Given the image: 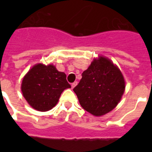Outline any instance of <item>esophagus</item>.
I'll use <instances>...</instances> for the list:
<instances>
[{"label": "esophagus", "instance_id": "obj_1", "mask_svg": "<svg viewBox=\"0 0 152 152\" xmlns=\"http://www.w3.org/2000/svg\"><path fill=\"white\" fill-rule=\"evenodd\" d=\"M76 84H77V82H74V83H72V85H71V86H72V88H75V87H76Z\"/></svg>", "mask_w": 152, "mask_h": 152}]
</instances>
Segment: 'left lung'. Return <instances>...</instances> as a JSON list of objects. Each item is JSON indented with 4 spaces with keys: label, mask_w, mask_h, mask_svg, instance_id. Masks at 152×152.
I'll use <instances>...</instances> for the list:
<instances>
[{
    "label": "left lung",
    "mask_w": 152,
    "mask_h": 152,
    "mask_svg": "<svg viewBox=\"0 0 152 152\" xmlns=\"http://www.w3.org/2000/svg\"><path fill=\"white\" fill-rule=\"evenodd\" d=\"M125 88L120 69L110 60L100 56L82 73V79L73 91L86 111L102 116L115 108Z\"/></svg>",
    "instance_id": "1"
}]
</instances>
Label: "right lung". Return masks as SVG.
I'll return each instance as SVG.
<instances>
[{"instance_id": "1", "label": "right lung", "mask_w": 152, "mask_h": 152, "mask_svg": "<svg viewBox=\"0 0 152 152\" xmlns=\"http://www.w3.org/2000/svg\"><path fill=\"white\" fill-rule=\"evenodd\" d=\"M70 88L65 73L57 71L53 64H35L21 84L23 95L30 106L42 112L54 107L63 91Z\"/></svg>"}]
</instances>
